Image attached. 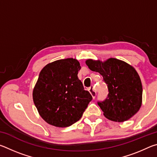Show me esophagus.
I'll return each instance as SVG.
<instances>
[{"label":"esophagus","instance_id":"34e87169","mask_svg":"<svg viewBox=\"0 0 157 157\" xmlns=\"http://www.w3.org/2000/svg\"><path fill=\"white\" fill-rule=\"evenodd\" d=\"M89 92H90V94H91V95H92V97H93V98H95V96H96V91H95V87H94V86H91L89 88Z\"/></svg>","mask_w":157,"mask_h":157}]
</instances>
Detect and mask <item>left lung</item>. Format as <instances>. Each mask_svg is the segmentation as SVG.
Returning <instances> with one entry per match:
<instances>
[{"label":"left lung","instance_id":"left-lung-1","mask_svg":"<svg viewBox=\"0 0 157 157\" xmlns=\"http://www.w3.org/2000/svg\"><path fill=\"white\" fill-rule=\"evenodd\" d=\"M90 70L99 73L107 85L109 94L98 105L111 121L123 122L136 114L142 104L143 88L136 70L123 61L110 58L106 62L88 59Z\"/></svg>","mask_w":157,"mask_h":157}]
</instances>
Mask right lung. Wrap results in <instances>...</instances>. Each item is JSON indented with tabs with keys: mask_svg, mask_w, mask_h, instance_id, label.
I'll use <instances>...</instances> for the list:
<instances>
[{
	"mask_svg": "<svg viewBox=\"0 0 157 157\" xmlns=\"http://www.w3.org/2000/svg\"><path fill=\"white\" fill-rule=\"evenodd\" d=\"M80 68L78 60L68 58L50 63L41 71L33 95L46 123L66 127L81 118L92 96L78 79Z\"/></svg>",
	"mask_w": 157,
	"mask_h": 157,
	"instance_id": "obj_1",
	"label": "right lung"
}]
</instances>
